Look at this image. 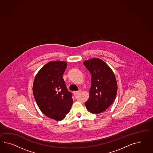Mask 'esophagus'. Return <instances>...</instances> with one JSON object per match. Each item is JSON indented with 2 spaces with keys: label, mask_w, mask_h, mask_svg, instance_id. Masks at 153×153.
Listing matches in <instances>:
<instances>
[{
  "label": "esophagus",
  "mask_w": 153,
  "mask_h": 153,
  "mask_svg": "<svg viewBox=\"0 0 153 153\" xmlns=\"http://www.w3.org/2000/svg\"><path fill=\"white\" fill-rule=\"evenodd\" d=\"M80 92H81V90H79V91H75V92H74V94H75V95H76V94H77L79 93Z\"/></svg>",
  "instance_id": "obj_1"
}]
</instances>
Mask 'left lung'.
<instances>
[{
	"mask_svg": "<svg viewBox=\"0 0 153 153\" xmlns=\"http://www.w3.org/2000/svg\"><path fill=\"white\" fill-rule=\"evenodd\" d=\"M83 65L92 76L90 97L85 104L90 113H101L115 100L118 89L116 76L108 65L98 58L86 60Z\"/></svg>",
	"mask_w": 153,
	"mask_h": 153,
	"instance_id": "left-lung-1",
	"label": "left lung"
}]
</instances>
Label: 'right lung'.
<instances>
[{"label": "right lung", "instance_id": "right-lung-1", "mask_svg": "<svg viewBox=\"0 0 153 153\" xmlns=\"http://www.w3.org/2000/svg\"><path fill=\"white\" fill-rule=\"evenodd\" d=\"M66 62L50 61L37 72L34 79L33 91L41 112L50 118L63 120L70 111L73 100L63 80Z\"/></svg>", "mask_w": 153, "mask_h": 153}]
</instances>
